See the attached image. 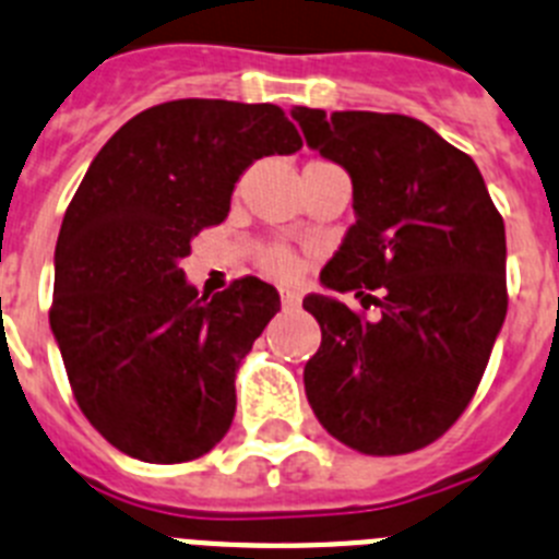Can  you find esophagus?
Segmentation results:
<instances>
[{
    "label": "esophagus",
    "instance_id": "obj_1",
    "mask_svg": "<svg viewBox=\"0 0 559 559\" xmlns=\"http://www.w3.org/2000/svg\"><path fill=\"white\" fill-rule=\"evenodd\" d=\"M281 304H284V309H295L300 304V295L295 289H281Z\"/></svg>",
    "mask_w": 559,
    "mask_h": 559
}]
</instances>
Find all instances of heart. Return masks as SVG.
I'll return each mask as SVG.
<instances>
[{
	"instance_id": "heart-1",
	"label": "heart",
	"mask_w": 559,
	"mask_h": 559,
	"mask_svg": "<svg viewBox=\"0 0 559 559\" xmlns=\"http://www.w3.org/2000/svg\"><path fill=\"white\" fill-rule=\"evenodd\" d=\"M259 266L270 275V278L293 281L298 278L300 273V259L293 247L278 245V241H275V245H264L259 250Z\"/></svg>"
}]
</instances>
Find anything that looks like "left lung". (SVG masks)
<instances>
[{
	"label": "left lung",
	"mask_w": 559,
	"mask_h": 559,
	"mask_svg": "<svg viewBox=\"0 0 559 559\" xmlns=\"http://www.w3.org/2000/svg\"><path fill=\"white\" fill-rule=\"evenodd\" d=\"M293 118L354 186L357 222L320 281L380 312L304 298L323 334L307 400L357 453H414L464 414L507 318L501 213L478 165L421 120L307 106Z\"/></svg>",
	"instance_id": "1"
}]
</instances>
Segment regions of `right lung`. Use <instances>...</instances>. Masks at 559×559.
Returning a JSON list of instances; mask_svg holds the SVG:
<instances>
[{
  "instance_id": "add662e5",
  "label": "right lung",
  "mask_w": 559,
  "mask_h": 559,
  "mask_svg": "<svg viewBox=\"0 0 559 559\" xmlns=\"http://www.w3.org/2000/svg\"><path fill=\"white\" fill-rule=\"evenodd\" d=\"M300 145L281 106L186 98L92 159L58 233L50 326L78 407L120 453L179 464L230 430L239 362L281 298L252 275L207 298L179 261L255 159Z\"/></svg>"
}]
</instances>
